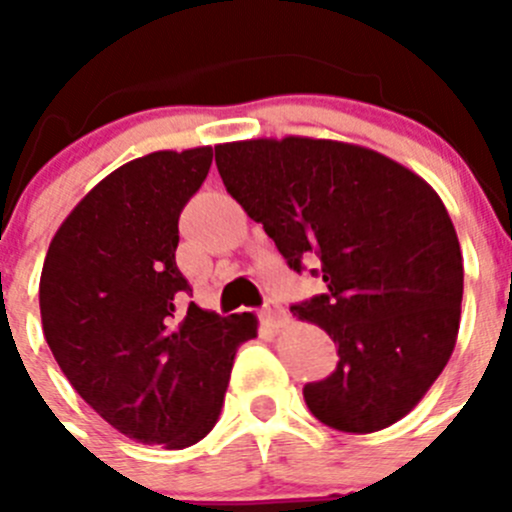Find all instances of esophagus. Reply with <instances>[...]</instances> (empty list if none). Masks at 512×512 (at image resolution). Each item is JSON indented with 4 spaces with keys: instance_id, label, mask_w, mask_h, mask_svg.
Masks as SVG:
<instances>
[{
    "instance_id": "34e87169",
    "label": "esophagus",
    "mask_w": 512,
    "mask_h": 512,
    "mask_svg": "<svg viewBox=\"0 0 512 512\" xmlns=\"http://www.w3.org/2000/svg\"><path fill=\"white\" fill-rule=\"evenodd\" d=\"M260 317H262V322L270 324L272 329H277V327H282V324H285L287 312L280 307V304L275 302V299H267L265 307H262V312H260Z\"/></svg>"
}]
</instances>
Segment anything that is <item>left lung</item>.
<instances>
[{
  "mask_svg": "<svg viewBox=\"0 0 512 512\" xmlns=\"http://www.w3.org/2000/svg\"><path fill=\"white\" fill-rule=\"evenodd\" d=\"M227 193L262 223L289 270L327 285L292 304L339 347L304 386L314 418L371 433L404 418L456 347L463 257L436 190L369 148L289 136L215 148Z\"/></svg>",
  "mask_w": 512,
  "mask_h": 512,
  "instance_id": "obj_1",
  "label": "left lung"
}]
</instances>
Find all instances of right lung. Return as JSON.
Here are the masks:
<instances>
[{"instance_id":"right-lung-1","label":"right lung","mask_w":512,"mask_h":512,"mask_svg":"<svg viewBox=\"0 0 512 512\" xmlns=\"http://www.w3.org/2000/svg\"><path fill=\"white\" fill-rule=\"evenodd\" d=\"M213 148L158 151L101 180L61 223L39 282L44 337L81 399L123 436L185 448L218 421L250 312L188 302L178 218Z\"/></svg>"}]
</instances>
